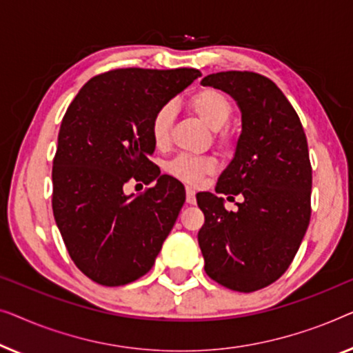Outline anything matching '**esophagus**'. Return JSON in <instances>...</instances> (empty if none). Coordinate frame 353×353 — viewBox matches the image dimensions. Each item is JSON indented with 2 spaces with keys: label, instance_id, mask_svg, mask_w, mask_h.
<instances>
[{
  "label": "esophagus",
  "instance_id": "1",
  "mask_svg": "<svg viewBox=\"0 0 353 353\" xmlns=\"http://www.w3.org/2000/svg\"><path fill=\"white\" fill-rule=\"evenodd\" d=\"M185 192H187V198H185V200H187L188 205H195V203H196L195 190H193L192 187H187V188H185Z\"/></svg>",
  "mask_w": 353,
  "mask_h": 353
}]
</instances>
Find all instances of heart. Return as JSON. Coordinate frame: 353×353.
Returning a JSON list of instances; mask_svg holds the SVG:
<instances>
[{
    "label": "heart",
    "instance_id": "obj_1",
    "mask_svg": "<svg viewBox=\"0 0 353 353\" xmlns=\"http://www.w3.org/2000/svg\"><path fill=\"white\" fill-rule=\"evenodd\" d=\"M193 113L212 131L224 128L230 120L233 105L224 92L214 88H205L193 94L188 101ZM174 121V107L166 103L158 108L150 123L152 139L157 147H166L171 139V128ZM221 141H227L225 134H221ZM214 161L206 157L181 155L168 165V172L183 182L195 183L205 174L214 171Z\"/></svg>",
    "mask_w": 353,
    "mask_h": 353
}]
</instances>
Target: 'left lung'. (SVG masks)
Instances as JSON below:
<instances>
[{
	"instance_id": "8db88e82",
	"label": "left lung",
	"mask_w": 353,
	"mask_h": 353,
	"mask_svg": "<svg viewBox=\"0 0 353 353\" xmlns=\"http://www.w3.org/2000/svg\"><path fill=\"white\" fill-rule=\"evenodd\" d=\"M241 110L235 155L216 193L240 195L236 211L210 192L196 195L205 214L198 245L205 270L228 290L252 292L276 281L294 259L310 222L312 166L304 128L285 94L254 72H219L201 79Z\"/></svg>"
}]
</instances>
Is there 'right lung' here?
<instances>
[{"mask_svg":"<svg viewBox=\"0 0 353 353\" xmlns=\"http://www.w3.org/2000/svg\"><path fill=\"white\" fill-rule=\"evenodd\" d=\"M201 77L196 68H118L89 79L63 115L52 161V212L75 265L121 286L145 275L170 235L185 190L148 160L158 108ZM129 180L150 183L126 196Z\"/></svg>","mask_w":353,"mask_h":353,"instance_id":"right-lung-1","label":"right lung"}]
</instances>
